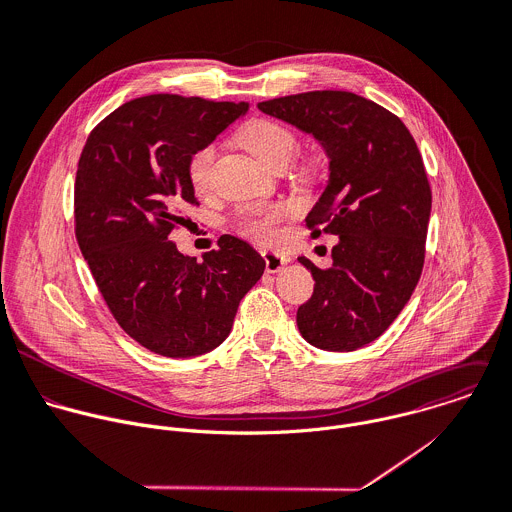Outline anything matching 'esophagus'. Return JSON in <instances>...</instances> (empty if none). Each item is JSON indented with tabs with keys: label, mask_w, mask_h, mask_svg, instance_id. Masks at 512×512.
Segmentation results:
<instances>
[{
	"label": "esophagus",
	"mask_w": 512,
	"mask_h": 512,
	"mask_svg": "<svg viewBox=\"0 0 512 512\" xmlns=\"http://www.w3.org/2000/svg\"><path fill=\"white\" fill-rule=\"evenodd\" d=\"M263 259H265L267 273H277L289 263V257L283 253H277V251H263Z\"/></svg>",
	"instance_id": "obj_1"
}]
</instances>
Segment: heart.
Masks as SVG:
<instances>
[{
    "mask_svg": "<svg viewBox=\"0 0 512 512\" xmlns=\"http://www.w3.org/2000/svg\"><path fill=\"white\" fill-rule=\"evenodd\" d=\"M241 145L257 157L263 165L275 169L279 165H287L293 155L297 153L299 139L297 135L283 123L275 119H253L249 121L241 135ZM217 159V143H205L199 149H195L187 161V177L195 191H205L211 181L213 163ZM289 219V209L285 205H273V207H261L253 209L239 217L237 229L245 237L271 245L279 241L281 237V223Z\"/></svg>",
    "mask_w": 512,
    "mask_h": 512,
    "instance_id": "b5f03b06",
    "label": "heart"
}]
</instances>
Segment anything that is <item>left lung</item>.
I'll list each match as a JSON object with an SVG mask.
<instances>
[{
    "label": "left lung",
    "mask_w": 512,
    "mask_h": 512,
    "mask_svg": "<svg viewBox=\"0 0 512 512\" xmlns=\"http://www.w3.org/2000/svg\"><path fill=\"white\" fill-rule=\"evenodd\" d=\"M257 107L311 133L329 157V183L307 227L339 243L331 269L299 257L315 289L297 327L323 351L361 349L397 319L423 271L433 197L419 147L395 113L351 91H307Z\"/></svg>",
    "instance_id": "8db88e82"
}]
</instances>
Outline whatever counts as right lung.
Wrapping results in <instances>:
<instances>
[{
    "instance_id": "1",
    "label": "right lung",
    "mask_w": 512,
    "mask_h": 512,
    "mask_svg": "<svg viewBox=\"0 0 512 512\" xmlns=\"http://www.w3.org/2000/svg\"><path fill=\"white\" fill-rule=\"evenodd\" d=\"M249 103L169 93L131 99L89 133L73 189L75 237L119 327L155 355L187 359L231 333L237 307L265 271L245 241L223 235L203 261L169 241L199 205L187 177Z\"/></svg>"
}]
</instances>
